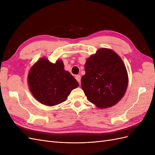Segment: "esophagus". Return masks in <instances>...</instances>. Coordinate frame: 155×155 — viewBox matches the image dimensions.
Returning a JSON list of instances; mask_svg holds the SVG:
<instances>
[{"instance_id": "obj_1", "label": "esophagus", "mask_w": 155, "mask_h": 155, "mask_svg": "<svg viewBox=\"0 0 155 155\" xmlns=\"http://www.w3.org/2000/svg\"><path fill=\"white\" fill-rule=\"evenodd\" d=\"M81 78L80 75H77V76H76V79L79 84H80V83H81Z\"/></svg>"}]
</instances>
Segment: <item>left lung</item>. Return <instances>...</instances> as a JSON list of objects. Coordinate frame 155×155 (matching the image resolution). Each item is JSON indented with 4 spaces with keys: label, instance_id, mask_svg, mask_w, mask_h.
I'll return each mask as SVG.
<instances>
[{
    "label": "left lung",
    "instance_id": "8db88e82",
    "mask_svg": "<svg viewBox=\"0 0 155 155\" xmlns=\"http://www.w3.org/2000/svg\"><path fill=\"white\" fill-rule=\"evenodd\" d=\"M81 87L89 101L100 109L113 106L124 95L128 76L124 62L114 51L101 48L85 65Z\"/></svg>",
    "mask_w": 155,
    "mask_h": 155
}]
</instances>
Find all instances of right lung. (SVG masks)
Returning a JSON list of instances; mask_svg holds the SVG:
<instances>
[{"label": "right lung", "mask_w": 155, "mask_h": 155, "mask_svg": "<svg viewBox=\"0 0 155 155\" xmlns=\"http://www.w3.org/2000/svg\"><path fill=\"white\" fill-rule=\"evenodd\" d=\"M28 80L33 96L48 106L64 101L72 90L79 86L75 78L64 70L62 61L54 64L45 58L41 59L31 68Z\"/></svg>", "instance_id": "add662e5"}]
</instances>
